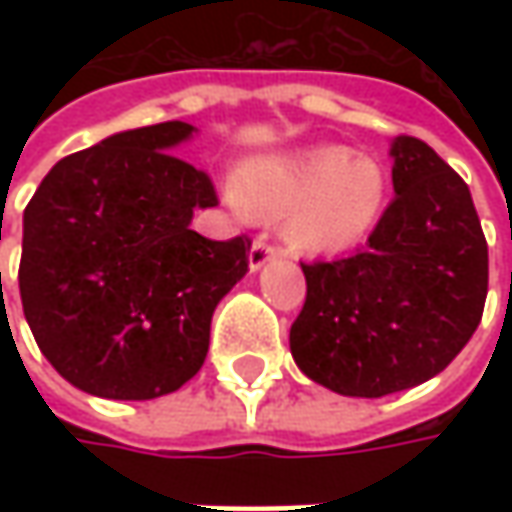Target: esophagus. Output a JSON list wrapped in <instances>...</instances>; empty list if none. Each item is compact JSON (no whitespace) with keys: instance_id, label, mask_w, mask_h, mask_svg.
Instances as JSON below:
<instances>
[{"instance_id":"esophagus-1","label":"esophagus","mask_w":512,"mask_h":512,"mask_svg":"<svg viewBox=\"0 0 512 512\" xmlns=\"http://www.w3.org/2000/svg\"><path fill=\"white\" fill-rule=\"evenodd\" d=\"M276 256H282V245H276V242H270L267 236H259L253 247H250V256H247V262H250V270H259V267L270 262V259H276Z\"/></svg>"}]
</instances>
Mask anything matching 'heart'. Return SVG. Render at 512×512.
Here are the masks:
<instances>
[{"instance_id": "b5f03b06", "label": "heart", "mask_w": 512, "mask_h": 512, "mask_svg": "<svg viewBox=\"0 0 512 512\" xmlns=\"http://www.w3.org/2000/svg\"><path fill=\"white\" fill-rule=\"evenodd\" d=\"M236 199L259 219H285L290 245L339 253L362 245L387 205V173L344 145L265 156L242 168Z\"/></svg>"}]
</instances>
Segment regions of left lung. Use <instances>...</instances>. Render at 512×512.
Masks as SVG:
<instances>
[{
    "label": "left lung",
    "mask_w": 512,
    "mask_h": 512,
    "mask_svg": "<svg viewBox=\"0 0 512 512\" xmlns=\"http://www.w3.org/2000/svg\"><path fill=\"white\" fill-rule=\"evenodd\" d=\"M390 153L396 199L364 250L302 262L290 353L342 396L379 399L442 373L487 299V242L464 179L416 136H396Z\"/></svg>",
    "instance_id": "1"
}]
</instances>
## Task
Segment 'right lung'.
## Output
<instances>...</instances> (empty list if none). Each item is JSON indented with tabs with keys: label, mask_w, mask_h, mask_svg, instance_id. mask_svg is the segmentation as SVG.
<instances>
[{
	"label": "right lung",
	"mask_w": 512,
	"mask_h": 512,
	"mask_svg": "<svg viewBox=\"0 0 512 512\" xmlns=\"http://www.w3.org/2000/svg\"><path fill=\"white\" fill-rule=\"evenodd\" d=\"M193 133L162 122L70 153L25 207L19 293L59 376L102 399H156L205 364L210 319L247 273L250 239H205L213 179L173 156Z\"/></svg>",
	"instance_id": "add662e5"
}]
</instances>
